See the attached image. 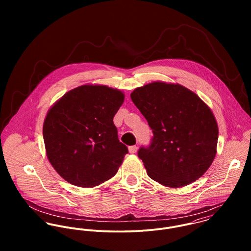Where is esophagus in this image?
Instances as JSON below:
<instances>
[{
	"instance_id": "1",
	"label": "esophagus",
	"mask_w": 251,
	"mask_h": 251,
	"mask_svg": "<svg viewBox=\"0 0 251 251\" xmlns=\"http://www.w3.org/2000/svg\"><path fill=\"white\" fill-rule=\"evenodd\" d=\"M128 151L130 153H135L137 151V146H130L128 148Z\"/></svg>"
}]
</instances>
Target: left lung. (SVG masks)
Returning <instances> with one entry per match:
<instances>
[{
	"instance_id": "left-lung-1",
	"label": "left lung",
	"mask_w": 251,
	"mask_h": 251,
	"mask_svg": "<svg viewBox=\"0 0 251 251\" xmlns=\"http://www.w3.org/2000/svg\"><path fill=\"white\" fill-rule=\"evenodd\" d=\"M153 136L141 147L151 179L167 187L187 185L209 169L216 153L218 127L210 107L179 84L152 82L130 95Z\"/></svg>"
}]
</instances>
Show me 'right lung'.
I'll list each match as a JSON object with an SVG mask.
<instances>
[{"label":"right lung","mask_w":251,"mask_h":251,"mask_svg":"<svg viewBox=\"0 0 251 251\" xmlns=\"http://www.w3.org/2000/svg\"><path fill=\"white\" fill-rule=\"evenodd\" d=\"M124 100L119 90L83 85L49 109L43 140L51 165L63 179L93 187L115 176L128 152L113 123Z\"/></svg>","instance_id":"obj_1"}]
</instances>
